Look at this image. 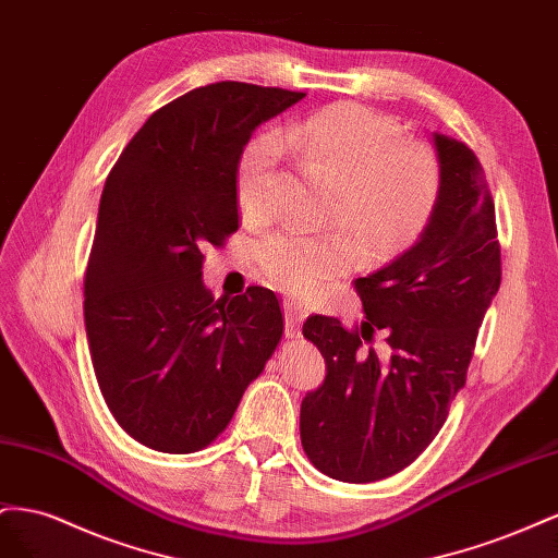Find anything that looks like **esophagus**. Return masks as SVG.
Masks as SVG:
<instances>
[{
  "instance_id": "esophagus-1",
  "label": "esophagus",
  "mask_w": 558,
  "mask_h": 558,
  "mask_svg": "<svg viewBox=\"0 0 558 558\" xmlns=\"http://www.w3.org/2000/svg\"><path fill=\"white\" fill-rule=\"evenodd\" d=\"M282 308H284V333H288V339H294L299 337V323L306 317V311L299 308L294 301H284Z\"/></svg>"
}]
</instances>
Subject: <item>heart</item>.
Listing matches in <instances>:
<instances>
[{"label": "heart", "mask_w": 558, "mask_h": 558, "mask_svg": "<svg viewBox=\"0 0 558 558\" xmlns=\"http://www.w3.org/2000/svg\"><path fill=\"white\" fill-rule=\"evenodd\" d=\"M278 145L337 174L339 219L369 254L409 245L435 210L439 166L425 147L404 145L400 123L355 102L329 105L264 135L243 151L235 198L245 215H264L276 180ZM353 245L341 233H280L264 245V266L278 288L308 299L341 276Z\"/></svg>", "instance_id": "1"}]
</instances>
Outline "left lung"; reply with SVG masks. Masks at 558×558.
Wrapping results in <instances>:
<instances>
[{"label": "left lung", "mask_w": 558, "mask_h": 558, "mask_svg": "<svg viewBox=\"0 0 558 558\" xmlns=\"http://www.w3.org/2000/svg\"><path fill=\"white\" fill-rule=\"evenodd\" d=\"M429 140L439 163L435 210L416 243L355 280L367 320L355 331L327 315L304 325L327 376L301 402V444L311 463L339 482L386 480L437 437L500 288L484 168L463 142L441 133ZM374 328L387 331L388 359L363 348Z\"/></svg>", "instance_id": "obj_1"}]
</instances>
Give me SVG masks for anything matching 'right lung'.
Segmentation results:
<instances>
[{"label": "right lung", "instance_id": "1", "mask_svg": "<svg viewBox=\"0 0 558 558\" xmlns=\"http://www.w3.org/2000/svg\"><path fill=\"white\" fill-rule=\"evenodd\" d=\"M301 98L241 82L189 90L154 111L105 182L86 337L109 411L154 451L208 447L282 337L270 290L215 301L203 250L238 229L235 170L254 129Z\"/></svg>", "mask_w": 558, "mask_h": 558}]
</instances>
